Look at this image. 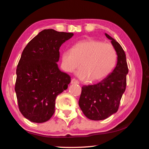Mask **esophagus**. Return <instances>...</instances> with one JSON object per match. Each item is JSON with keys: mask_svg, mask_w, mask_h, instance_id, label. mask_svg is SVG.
<instances>
[{"mask_svg": "<svg viewBox=\"0 0 149 149\" xmlns=\"http://www.w3.org/2000/svg\"><path fill=\"white\" fill-rule=\"evenodd\" d=\"M71 84H79V81L77 79H75V78H73L71 80Z\"/></svg>", "mask_w": 149, "mask_h": 149, "instance_id": "esophagus-1", "label": "esophagus"}]
</instances>
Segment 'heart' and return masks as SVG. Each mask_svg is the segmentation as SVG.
Listing matches in <instances>:
<instances>
[{
    "label": "heart",
    "instance_id": "b5f03b06",
    "mask_svg": "<svg viewBox=\"0 0 149 149\" xmlns=\"http://www.w3.org/2000/svg\"><path fill=\"white\" fill-rule=\"evenodd\" d=\"M62 67L72 72L79 67L77 75L81 79L92 82L104 79L112 71L117 54L112 44L91 38L78 41L72 49H65L61 56Z\"/></svg>",
    "mask_w": 149,
    "mask_h": 149
}]
</instances>
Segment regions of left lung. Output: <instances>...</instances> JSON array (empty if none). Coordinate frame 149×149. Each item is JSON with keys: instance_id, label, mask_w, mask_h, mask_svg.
Listing matches in <instances>:
<instances>
[{"instance_id": "1", "label": "left lung", "mask_w": 149, "mask_h": 149, "mask_svg": "<svg viewBox=\"0 0 149 149\" xmlns=\"http://www.w3.org/2000/svg\"><path fill=\"white\" fill-rule=\"evenodd\" d=\"M105 35L115 48L117 64L101 81L81 88L79 106L85 116L92 120H104L116 112L126 87L128 67L124 50L115 39L107 33Z\"/></svg>"}]
</instances>
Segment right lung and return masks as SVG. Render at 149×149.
<instances>
[{
	"label": "right lung",
	"mask_w": 149,
	"mask_h": 149,
	"mask_svg": "<svg viewBox=\"0 0 149 149\" xmlns=\"http://www.w3.org/2000/svg\"><path fill=\"white\" fill-rule=\"evenodd\" d=\"M74 33L44 29L22 52L16 69L15 91L22 115L32 122L50 120L58 95L67 89L70 76L58 67L59 49Z\"/></svg>",
	"instance_id": "1"
}]
</instances>
